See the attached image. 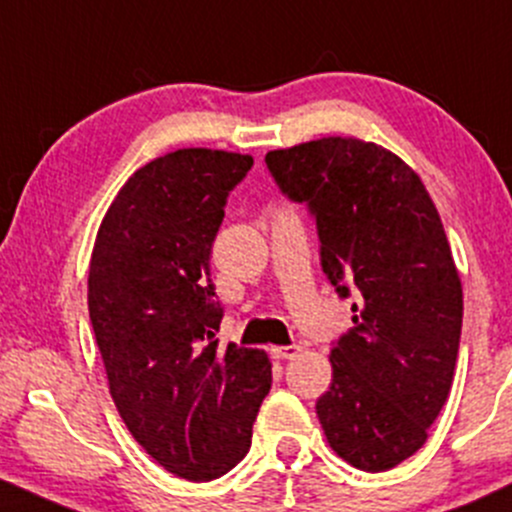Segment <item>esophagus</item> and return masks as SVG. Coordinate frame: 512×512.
I'll use <instances>...</instances> for the list:
<instances>
[{"mask_svg":"<svg viewBox=\"0 0 512 512\" xmlns=\"http://www.w3.org/2000/svg\"><path fill=\"white\" fill-rule=\"evenodd\" d=\"M301 352L299 345H284V347H272V355L277 359H294Z\"/></svg>","mask_w":512,"mask_h":512,"instance_id":"1","label":"esophagus"}]
</instances>
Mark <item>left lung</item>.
<instances>
[{
    "label": "left lung",
    "instance_id": "obj_1",
    "mask_svg": "<svg viewBox=\"0 0 512 512\" xmlns=\"http://www.w3.org/2000/svg\"><path fill=\"white\" fill-rule=\"evenodd\" d=\"M279 189L316 218L320 265L352 303L316 413L330 447L386 471L428 440L452 389L462 282L428 189L391 150L320 138L265 157Z\"/></svg>",
    "mask_w": 512,
    "mask_h": 512
}]
</instances>
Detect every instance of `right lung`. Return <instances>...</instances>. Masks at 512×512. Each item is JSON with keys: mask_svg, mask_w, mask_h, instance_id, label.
I'll use <instances>...</instances> for the list:
<instances>
[{"mask_svg": "<svg viewBox=\"0 0 512 512\" xmlns=\"http://www.w3.org/2000/svg\"><path fill=\"white\" fill-rule=\"evenodd\" d=\"M250 155L182 148L111 201L89 262V320L123 423L157 464L211 481L245 457L272 386L267 352L218 345L211 247Z\"/></svg>", "mask_w": 512, "mask_h": 512, "instance_id": "right-lung-1", "label": "right lung"}]
</instances>
